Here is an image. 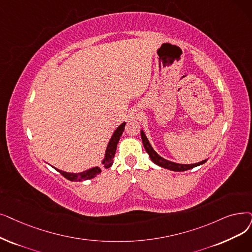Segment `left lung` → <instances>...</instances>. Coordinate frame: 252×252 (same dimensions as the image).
Returning <instances> with one entry per match:
<instances>
[{
  "instance_id": "obj_1",
  "label": "left lung",
  "mask_w": 252,
  "mask_h": 252,
  "mask_svg": "<svg viewBox=\"0 0 252 252\" xmlns=\"http://www.w3.org/2000/svg\"><path fill=\"white\" fill-rule=\"evenodd\" d=\"M141 138H142V142H143V145L144 148L146 150V152L149 155L150 159L156 163V165L161 167V168H165V169H169L171 171H175V172H182V171H187L189 169H192L194 167H198L200 165H203L207 161V159L202 160L200 162H196V163H190V165H182V163H177V162H173L170 161L168 159H165L163 158H161L160 156H158V153L153 150L152 146L150 145L148 139L145 136V133L143 132V129H141Z\"/></svg>"
}]
</instances>
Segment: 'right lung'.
Segmentation results:
<instances>
[{
    "label": "right lung",
    "instance_id": "add662e5",
    "mask_svg": "<svg viewBox=\"0 0 252 252\" xmlns=\"http://www.w3.org/2000/svg\"><path fill=\"white\" fill-rule=\"evenodd\" d=\"M125 126H126V123H123L114 130V133H113L110 141H109V143L107 145L106 152H105V158L102 161V163L106 169L110 168L112 166L113 158L115 156V151H116V147H117V143H118V141L120 139V136H122L123 133H124ZM56 170L59 171L64 178H67L70 181H82V180L92 179V178H94L97 174H100L102 172L101 168H99V167H94L92 169L83 171L81 173H67V172L61 171L59 169H56Z\"/></svg>",
    "mask_w": 252,
    "mask_h": 252
}]
</instances>
